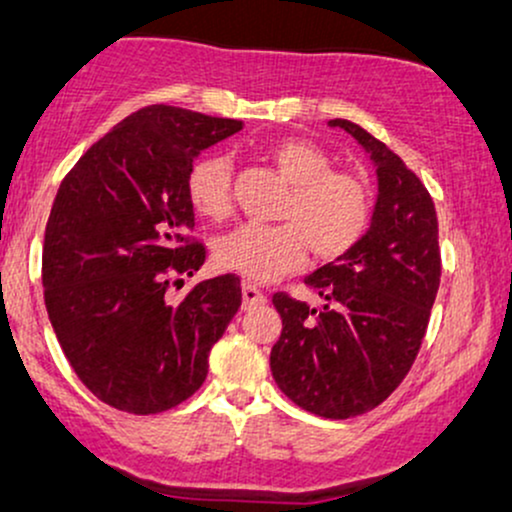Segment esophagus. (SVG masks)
<instances>
[{"label":"esophagus","instance_id":"34e87169","mask_svg":"<svg viewBox=\"0 0 512 512\" xmlns=\"http://www.w3.org/2000/svg\"><path fill=\"white\" fill-rule=\"evenodd\" d=\"M242 299H244V304H242L244 311H251V308L263 306L268 301L266 294H263L256 285H251V282H244L242 285Z\"/></svg>","mask_w":512,"mask_h":512}]
</instances>
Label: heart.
<instances>
[{
	"label": "heart",
	"mask_w": 512,
	"mask_h": 512,
	"mask_svg": "<svg viewBox=\"0 0 512 512\" xmlns=\"http://www.w3.org/2000/svg\"><path fill=\"white\" fill-rule=\"evenodd\" d=\"M270 161L289 185L277 216L287 223H244L216 244L218 266L254 282H270L304 261L306 244L315 258L346 254L365 235L372 216L368 180L332 170L325 149L304 140L270 147ZM187 199L199 216L225 220L232 213V163L206 154L189 168Z\"/></svg>",
	"instance_id": "b5f03b06"
}]
</instances>
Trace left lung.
I'll list each match as a JSON object with an SVG mask.
<instances>
[{
	"mask_svg": "<svg viewBox=\"0 0 512 512\" xmlns=\"http://www.w3.org/2000/svg\"><path fill=\"white\" fill-rule=\"evenodd\" d=\"M330 128L370 156L375 211L346 254L304 280L320 306L273 296L282 334L270 370L299 408L346 420L380 406L408 375L439 292L441 254L437 211L418 175L361 125L334 118Z\"/></svg>",
	"mask_w": 512,
	"mask_h": 512,
	"instance_id": "1",
	"label": "left lung"
}]
</instances>
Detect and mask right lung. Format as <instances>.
I'll return each instance as SVG.
<instances>
[{"instance_id":"1","label":"right lung","mask_w":512,"mask_h":512,"mask_svg":"<svg viewBox=\"0 0 512 512\" xmlns=\"http://www.w3.org/2000/svg\"><path fill=\"white\" fill-rule=\"evenodd\" d=\"M239 130L235 118L147 106L92 144L56 192L44 304L75 375L113 408L154 415L187 401L242 306L235 275L199 282L178 304L168 299L170 285L206 261V246L189 239V168Z\"/></svg>"}]
</instances>
